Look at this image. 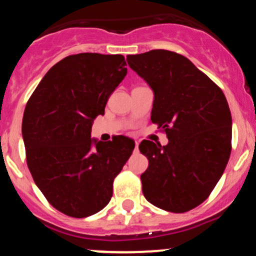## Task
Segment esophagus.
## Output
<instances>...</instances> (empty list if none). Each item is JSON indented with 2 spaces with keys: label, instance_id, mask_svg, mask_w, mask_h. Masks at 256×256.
Listing matches in <instances>:
<instances>
[{
  "label": "esophagus",
  "instance_id": "obj_1",
  "mask_svg": "<svg viewBox=\"0 0 256 256\" xmlns=\"http://www.w3.org/2000/svg\"><path fill=\"white\" fill-rule=\"evenodd\" d=\"M138 144H140V142H138V140H136V142H134V152H138Z\"/></svg>",
  "mask_w": 256,
  "mask_h": 256
}]
</instances>
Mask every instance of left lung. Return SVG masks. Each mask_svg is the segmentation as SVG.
Wrapping results in <instances>:
<instances>
[{"mask_svg": "<svg viewBox=\"0 0 256 256\" xmlns=\"http://www.w3.org/2000/svg\"><path fill=\"white\" fill-rule=\"evenodd\" d=\"M128 66L154 91L152 122L167 146L142 140L149 166L140 176L152 204L184 213L207 200L231 154L232 120L222 89L189 58L156 49L128 55Z\"/></svg>", "mask_w": 256, "mask_h": 256, "instance_id": "left-lung-1", "label": "left lung"}]
</instances>
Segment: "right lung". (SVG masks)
Returning a JSON list of instances; mask_svg holds the SVG:
<instances>
[{"mask_svg":"<svg viewBox=\"0 0 256 256\" xmlns=\"http://www.w3.org/2000/svg\"><path fill=\"white\" fill-rule=\"evenodd\" d=\"M122 55L82 52L58 61L26 104L22 138L32 178L52 207L72 218L104 210L134 142L90 138L110 94L128 73Z\"/></svg>","mask_w":256,"mask_h":256,"instance_id":"obj_1","label":"right lung"}]
</instances>
